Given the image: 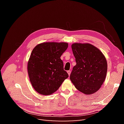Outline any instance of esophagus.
I'll use <instances>...</instances> for the list:
<instances>
[{
  "label": "esophagus",
  "mask_w": 124,
  "mask_h": 124,
  "mask_svg": "<svg viewBox=\"0 0 124 124\" xmlns=\"http://www.w3.org/2000/svg\"><path fill=\"white\" fill-rule=\"evenodd\" d=\"M67 73H68V74L69 76H70V74H71V71H70V70H68V71H67Z\"/></svg>",
  "instance_id": "1"
}]
</instances>
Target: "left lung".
<instances>
[{"label":"left lung","instance_id":"1","mask_svg":"<svg viewBox=\"0 0 124 124\" xmlns=\"http://www.w3.org/2000/svg\"><path fill=\"white\" fill-rule=\"evenodd\" d=\"M77 65L70 78L78 91L86 95L98 91L106 78L107 62L98 48L89 43L71 46Z\"/></svg>","mask_w":124,"mask_h":124}]
</instances>
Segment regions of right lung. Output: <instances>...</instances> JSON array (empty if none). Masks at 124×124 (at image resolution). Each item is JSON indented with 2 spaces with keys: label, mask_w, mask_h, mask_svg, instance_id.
Wrapping results in <instances>:
<instances>
[{
  "label": "right lung",
  "mask_w": 124,
  "mask_h": 124,
  "mask_svg": "<svg viewBox=\"0 0 124 124\" xmlns=\"http://www.w3.org/2000/svg\"><path fill=\"white\" fill-rule=\"evenodd\" d=\"M68 47V44L65 42H45L33 49L27 69L31 83L39 93L52 94L68 78L61 59Z\"/></svg>",
  "instance_id": "add662e5"
}]
</instances>
